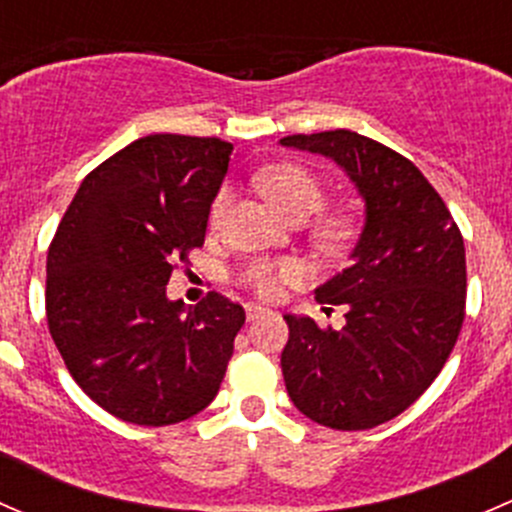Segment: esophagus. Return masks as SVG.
Listing matches in <instances>:
<instances>
[{
    "label": "esophagus",
    "instance_id": "1",
    "mask_svg": "<svg viewBox=\"0 0 512 512\" xmlns=\"http://www.w3.org/2000/svg\"><path fill=\"white\" fill-rule=\"evenodd\" d=\"M265 312H270V309H265V307H260V304H245V314H247V319H257V317H262V314Z\"/></svg>",
    "mask_w": 512,
    "mask_h": 512
}]
</instances>
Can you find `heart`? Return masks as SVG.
<instances>
[{
    "instance_id": "1",
    "label": "heart",
    "mask_w": 512,
    "mask_h": 512,
    "mask_svg": "<svg viewBox=\"0 0 512 512\" xmlns=\"http://www.w3.org/2000/svg\"><path fill=\"white\" fill-rule=\"evenodd\" d=\"M262 193L272 200L282 215L289 220H304L317 213L324 205V185L307 165L282 160L262 168L255 175ZM232 193L227 185L215 193L213 205H210V225L218 227L225 220L227 208H230ZM352 235V218L347 213H322L312 225V237L322 250H339ZM299 280V267L289 260H252L242 267L240 282L257 292L260 297H277L280 289L289 282Z\"/></svg>"
}]
</instances>
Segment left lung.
Instances as JSON below:
<instances>
[{
	"label": "left lung",
	"instance_id": "obj_1",
	"mask_svg": "<svg viewBox=\"0 0 512 512\" xmlns=\"http://www.w3.org/2000/svg\"><path fill=\"white\" fill-rule=\"evenodd\" d=\"M342 165L366 203L352 265L317 289L344 304L342 329L285 314L282 376L292 404L337 431L391 421L433 384L466 317V247L421 170L354 131L282 138Z\"/></svg>",
	"mask_w": 512,
	"mask_h": 512
}]
</instances>
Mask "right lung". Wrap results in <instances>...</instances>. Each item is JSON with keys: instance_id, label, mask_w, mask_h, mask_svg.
<instances>
[{"instance_id": "right-lung-1", "label": "right lung", "mask_w": 512, "mask_h": 512, "mask_svg": "<svg viewBox=\"0 0 512 512\" xmlns=\"http://www.w3.org/2000/svg\"><path fill=\"white\" fill-rule=\"evenodd\" d=\"M230 153L220 138H138L86 175L56 227L51 339L84 394L121 421L180 423L223 384L245 309L210 292L183 317L165 285L203 247Z\"/></svg>"}]
</instances>
